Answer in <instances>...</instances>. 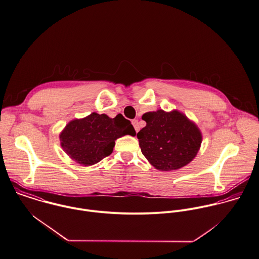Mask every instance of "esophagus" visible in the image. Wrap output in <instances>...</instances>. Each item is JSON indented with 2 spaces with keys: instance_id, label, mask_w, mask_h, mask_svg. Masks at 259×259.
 <instances>
[{
  "instance_id": "obj_1",
  "label": "esophagus",
  "mask_w": 259,
  "mask_h": 259,
  "mask_svg": "<svg viewBox=\"0 0 259 259\" xmlns=\"http://www.w3.org/2000/svg\"><path fill=\"white\" fill-rule=\"evenodd\" d=\"M132 125L134 126L135 131H136V132H138V131H139V129H140V127H139V123H138V120H133V121H132Z\"/></svg>"
}]
</instances>
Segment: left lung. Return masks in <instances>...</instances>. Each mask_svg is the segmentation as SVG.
I'll return each mask as SVG.
<instances>
[{
	"instance_id": "obj_1",
	"label": "left lung",
	"mask_w": 259,
	"mask_h": 259,
	"mask_svg": "<svg viewBox=\"0 0 259 259\" xmlns=\"http://www.w3.org/2000/svg\"><path fill=\"white\" fill-rule=\"evenodd\" d=\"M137 133L142 154L161 171L179 169L196 156L202 140L197 126L178 111L148 112Z\"/></svg>"
}]
</instances>
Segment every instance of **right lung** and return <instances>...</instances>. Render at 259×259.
Segmentation results:
<instances>
[{
  "instance_id": "1",
  "label": "right lung",
  "mask_w": 259,
  "mask_h": 259,
  "mask_svg": "<svg viewBox=\"0 0 259 259\" xmlns=\"http://www.w3.org/2000/svg\"><path fill=\"white\" fill-rule=\"evenodd\" d=\"M134 136L131 122L121 114L109 118L92 113L86 118L71 121L60 135L65 152L79 164L89 166L110 155L115 140L124 135Z\"/></svg>"
}]
</instances>
